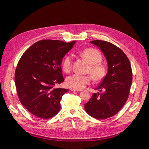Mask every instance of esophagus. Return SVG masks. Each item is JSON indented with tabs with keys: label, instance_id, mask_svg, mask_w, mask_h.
Returning <instances> with one entry per match:
<instances>
[{
	"label": "esophagus",
	"instance_id": "obj_1",
	"mask_svg": "<svg viewBox=\"0 0 149 149\" xmlns=\"http://www.w3.org/2000/svg\"><path fill=\"white\" fill-rule=\"evenodd\" d=\"M70 90L72 91H80L81 90H77V89H75V88H70Z\"/></svg>",
	"mask_w": 149,
	"mask_h": 149
}]
</instances>
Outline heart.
I'll return each instance as SVG.
<instances>
[{
  "label": "heart",
  "mask_w": 149,
  "mask_h": 149,
  "mask_svg": "<svg viewBox=\"0 0 149 149\" xmlns=\"http://www.w3.org/2000/svg\"><path fill=\"white\" fill-rule=\"evenodd\" d=\"M79 54L84 58L90 64V67L88 69V72L90 74L81 75L75 74L70 75L66 79V84L70 87L75 89H83L87 85L90 84L92 80V77L95 81H100L106 77L107 74L106 66L101 61L102 56L97 49L88 48L81 50ZM73 57L71 54L66 55L62 60V68L65 72H70L72 69ZM93 77H91V76Z\"/></svg>",
  "instance_id": "b5f03b06"
}]
</instances>
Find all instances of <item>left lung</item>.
I'll return each instance as SVG.
<instances>
[{"label":"left lung","mask_w":149,"mask_h":149,"mask_svg":"<svg viewBox=\"0 0 149 149\" xmlns=\"http://www.w3.org/2000/svg\"><path fill=\"white\" fill-rule=\"evenodd\" d=\"M105 56L108 65L106 77L95 90L88 102L84 104L86 112L93 118L103 120L119 112L127 101L132 80V72L128 58L118 47L110 42L94 40Z\"/></svg>","instance_id":"obj_1"}]
</instances>
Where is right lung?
Wrapping results in <instances>:
<instances>
[{"instance_id": "obj_1", "label": "right lung", "mask_w": 149, "mask_h": 149, "mask_svg": "<svg viewBox=\"0 0 149 149\" xmlns=\"http://www.w3.org/2000/svg\"><path fill=\"white\" fill-rule=\"evenodd\" d=\"M75 43L40 40L19 60L15 74L16 88L21 104L33 115L49 119L60 111V101L68 90L56 86L65 81L62 59Z\"/></svg>"}]
</instances>
